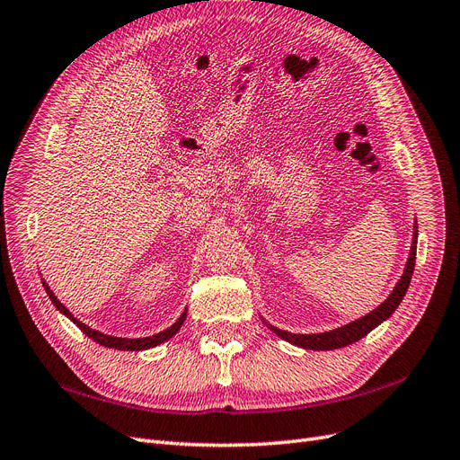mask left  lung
Returning <instances> with one entry per match:
<instances>
[{
  "instance_id": "obj_1",
  "label": "left lung",
  "mask_w": 460,
  "mask_h": 460,
  "mask_svg": "<svg viewBox=\"0 0 460 460\" xmlns=\"http://www.w3.org/2000/svg\"><path fill=\"white\" fill-rule=\"evenodd\" d=\"M417 224H415V233H413V244L410 250V258H407L405 269H403V275L398 280V284L394 286L393 294H390L377 309H373L369 314L350 322V324H345L341 328H335L332 332H324V333H290V332H284L279 330L275 326H269L267 328L277 333L279 337H282L284 341L303 347V349H311V350H333V349H341L347 345H352L356 341H360L362 337H366L373 328H377L381 322H385L390 314H393L398 305L402 303L407 288H410L411 282V275H413V269H415V256H417ZM265 322V320H263Z\"/></svg>"
}]
</instances>
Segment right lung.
Listing matches in <instances>:
<instances>
[{
    "label": "right lung",
    "mask_w": 460,
    "mask_h": 460,
    "mask_svg": "<svg viewBox=\"0 0 460 460\" xmlns=\"http://www.w3.org/2000/svg\"><path fill=\"white\" fill-rule=\"evenodd\" d=\"M43 288H45V292H47V296H49V299L53 301V305L55 307L62 313V314H66L67 318H70L74 324L87 335V337H91L93 341H96V343H100L102 347H110V349H117V350H146V349H153V347H157V345H161V343H164V341H168L170 337L172 335H176L178 333V330L181 328V324L185 322V316H187V311H183L181 313V316L174 322L172 326L170 328H166L164 332H159V333H155V335H151V337H140V339H127V337H113V335H106V333H100V332H96V330H93V328H89L87 324H83V322H79L77 318H74V314L67 311L64 305L57 299V296L53 294V290H50L49 288V284L43 280Z\"/></svg>",
    "instance_id": "obj_1"
}]
</instances>
